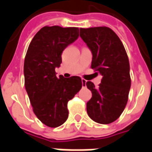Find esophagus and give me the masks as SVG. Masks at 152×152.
<instances>
[{
  "label": "esophagus",
  "mask_w": 152,
  "mask_h": 152,
  "mask_svg": "<svg viewBox=\"0 0 152 152\" xmlns=\"http://www.w3.org/2000/svg\"><path fill=\"white\" fill-rule=\"evenodd\" d=\"M81 82H82V86H83V87H84V86H86V80L85 79H81Z\"/></svg>",
  "instance_id": "obj_1"
}]
</instances>
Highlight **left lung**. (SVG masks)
Wrapping results in <instances>:
<instances>
[{
    "label": "left lung",
    "mask_w": 152,
    "mask_h": 152,
    "mask_svg": "<svg viewBox=\"0 0 152 152\" xmlns=\"http://www.w3.org/2000/svg\"><path fill=\"white\" fill-rule=\"evenodd\" d=\"M80 36L93 54L91 68L102 76L99 88L86 82L92 92L86 109L93 121L102 124L114 122L127 104L131 86L129 62L118 36L107 27L80 28Z\"/></svg>",
    "instance_id": "obj_1"
}]
</instances>
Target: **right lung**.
<instances>
[{
	"instance_id": "right-lung-1",
	"label": "right lung",
	"mask_w": 152,
	"mask_h": 152,
	"mask_svg": "<svg viewBox=\"0 0 152 152\" xmlns=\"http://www.w3.org/2000/svg\"><path fill=\"white\" fill-rule=\"evenodd\" d=\"M79 37L78 28L45 26L28 46L24 60L25 88L32 110L44 124L58 127L68 117L67 102L82 87L79 76L57 77L62 53Z\"/></svg>"
}]
</instances>
